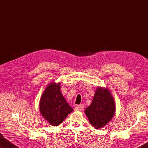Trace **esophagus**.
I'll return each mask as SVG.
<instances>
[{
  "label": "esophagus",
  "mask_w": 148,
  "mask_h": 148,
  "mask_svg": "<svg viewBox=\"0 0 148 148\" xmlns=\"http://www.w3.org/2000/svg\"><path fill=\"white\" fill-rule=\"evenodd\" d=\"M84 104H80V105H78L75 107V110H82L84 109Z\"/></svg>",
  "instance_id": "1"
}]
</instances>
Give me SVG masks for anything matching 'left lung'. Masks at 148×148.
<instances>
[{
  "mask_svg": "<svg viewBox=\"0 0 148 148\" xmlns=\"http://www.w3.org/2000/svg\"><path fill=\"white\" fill-rule=\"evenodd\" d=\"M115 103L108 89H96L91 104L85 110L91 125L96 129L107 124L115 113Z\"/></svg>",
  "mask_w": 148,
  "mask_h": 148,
  "instance_id": "obj_1",
  "label": "left lung"
}]
</instances>
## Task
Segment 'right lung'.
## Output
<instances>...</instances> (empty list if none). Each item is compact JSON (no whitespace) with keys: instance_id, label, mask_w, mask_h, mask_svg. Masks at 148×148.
<instances>
[{"instance_id":"right-lung-1","label":"right lung","mask_w":148,"mask_h":148,"mask_svg":"<svg viewBox=\"0 0 148 148\" xmlns=\"http://www.w3.org/2000/svg\"><path fill=\"white\" fill-rule=\"evenodd\" d=\"M41 116L50 125L58 126L73 111L61 92V85L50 84L45 89L40 102Z\"/></svg>"}]
</instances>
